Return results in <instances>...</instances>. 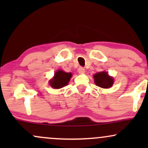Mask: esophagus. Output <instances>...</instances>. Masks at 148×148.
Here are the masks:
<instances>
[{"label": "esophagus", "mask_w": 148, "mask_h": 148, "mask_svg": "<svg viewBox=\"0 0 148 148\" xmlns=\"http://www.w3.org/2000/svg\"><path fill=\"white\" fill-rule=\"evenodd\" d=\"M78 71H79V73H80V74H84V73H85V69L82 67H80L78 69Z\"/></svg>", "instance_id": "esophagus-1"}]
</instances>
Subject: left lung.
<instances>
[{"label":"left lung","instance_id":"8db88e82","mask_svg":"<svg viewBox=\"0 0 148 148\" xmlns=\"http://www.w3.org/2000/svg\"><path fill=\"white\" fill-rule=\"evenodd\" d=\"M96 86L102 88H109L112 87L114 80L113 78L108 75V72H101L97 73L93 76Z\"/></svg>","mask_w":148,"mask_h":148}]
</instances>
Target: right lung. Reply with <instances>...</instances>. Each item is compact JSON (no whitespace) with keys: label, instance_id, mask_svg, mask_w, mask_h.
I'll return each mask as SVG.
<instances>
[{"label":"right lung","instance_id":"1","mask_svg":"<svg viewBox=\"0 0 148 148\" xmlns=\"http://www.w3.org/2000/svg\"><path fill=\"white\" fill-rule=\"evenodd\" d=\"M72 76V73L64 72L62 70H58L54 74L53 78L49 81V85L52 88L59 89L68 84Z\"/></svg>","mask_w":148,"mask_h":148}]
</instances>
